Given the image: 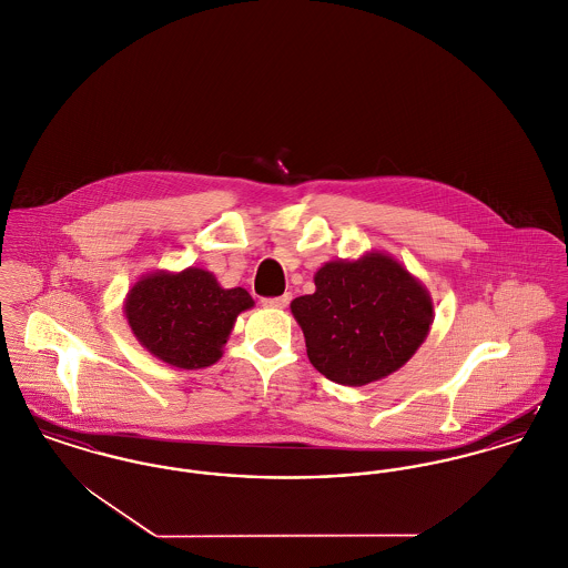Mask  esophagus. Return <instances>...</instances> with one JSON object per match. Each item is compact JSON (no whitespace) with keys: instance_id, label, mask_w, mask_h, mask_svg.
<instances>
[{"instance_id":"esophagus-1","label":"esophagus","mask_w":568,"mask_h":568,"mask_svg":"<svg viewBox=\"0 0 568 568\" xmlns=\"http://www.w3.org/2000/svg\"><path fill=\"white\" fill-rule=\"evenodd\" d=\"M292 301V296L290 294H283V296H278V298H264L262 304L267 306V308H285L287 304Z\"/></svg>"}]
</instances>
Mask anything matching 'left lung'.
<instances>
[{
	"mask_svg": "<svg viewBox=\"0 0 568 568\" xmlns=\"http://www.w3.org/2000/svg\"><path fill=\"white\" fill-rule=\"evenodd\" d=\"M311 365L343 386H365L403 367L434 322L427 290L382 253L331 262L315 294L292 302Z\"/></svg>",
	"mask_w": 568,
	"mask_h": 568,
	"instance_id": "obj_1",
	"label": "left lung"
}]
</instances>
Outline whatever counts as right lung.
Listing matches in <instances>:
<instances>
[{
	"instance_id": "1",
	"label": "right lung",
	"mask_w": 568,
	"mask_h": 568,
	"mask_svg": "<svg viewBox=\"0 0 568 568\" xmlns=\"http://www.w3.org/2000/svg\"><path fill=\"white\" fill-rule=\"evenodd\" d=\"M253 306L246 290H223L216 278L189 267L141 278L126 298V317L148 352L173 367L201 368L221 358L237 313Z\"/></svg>"
}]
</instances>
